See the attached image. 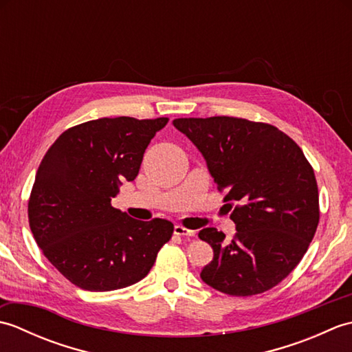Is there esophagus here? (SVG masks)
<instances>
[{"instance_id":"1","label":"esophagus","mask_w":352,"mask_h":352,"mask_svg":"<svg viewBox=\"0 0 352 352\" xmlns=\"http://www.w3.org/2000/svg\"><path fill=\"white\" fill-rule=\"evenodd\" d=\"M174 234L177 236H188V237H193L197 233L193 230H189V228H184L182 226H175L174 227Z\"/></svg>"}]
</instances>
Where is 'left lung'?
<instances>
[{
    "instance_id": "obj_1",
    "label": "left lung",
    "mask_w": 352,
    "mask_h": 352,
    "mask_svg": "<svg viewBox=\"0 0 352 352\" xmlns=\"http://www.w3.org/2000/svg\"><path fill=\"white\" fill-rule=\"evenodd\" d=\"M204 157L237 233L231 242L213 227L199 231L213 260L199 276L233 296L276 286L307 251L319 222L318 184L301 148L276 126L241 118L172 121Z\"/></svg>"
}]
</instances>
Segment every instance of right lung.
<instances>
[{"instance_id": "obj_1", "label": "right lung", "mask_w": 352, "mask_h": 352, "mask_svg": "<svg viewBox=\"0 0 352 352\" xmlns=\"http://www.w3.org/2000/svg\"><path fill=\"white\" fill-rule=\"evenodd\" d=\"M168 118H100L62 133L37 169L30 228L45 257L80 289L109 292L140 281L174 226L138 221L111 207L124 180Z\"/></svg>"}]
</instances>
